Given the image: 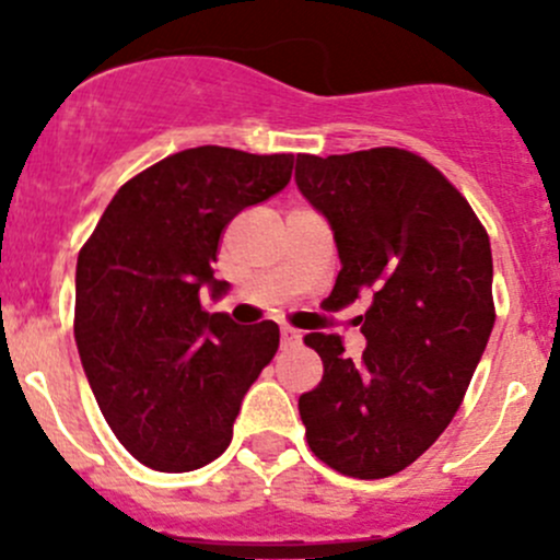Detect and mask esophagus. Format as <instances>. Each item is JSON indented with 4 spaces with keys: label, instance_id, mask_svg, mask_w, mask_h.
<instances>
[{
    "label": "esophagus",
    "instance_id": "34e87169",
    "mask_svg": "<svg viewBox=\"0 0 560 560\" xmlns=\"http://www.w3.org/2000/svg\"><path fill=\"white\" fill-rule=\"evenodd\" d=\"M295 343H301V332L292 327H281V347H295Z\"/></svg>",
    "mask_w": 560,
    "mask_h": 560
}]
</instances>
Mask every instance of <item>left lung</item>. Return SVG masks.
<instances>
[{"label": "left lung", "mask_w": 560, "mask_h": 560, "mask_svg": "<svg viewBox=\"0 0 560 560\" xmlns=\"http://www.w3.org/2000/svg\"><path fill=\"white\" fill-rule=\"evenodd\" d=\"M295 180L336 235L338 308L371 295L363 360L336 332L303 341L322 382L298 400L312 453L358 479L404 471L453 422L495 322L488 230L450 178L395 145L298 154Z\"/></svg>", "instance_id": "obj_1"}]
</instances>
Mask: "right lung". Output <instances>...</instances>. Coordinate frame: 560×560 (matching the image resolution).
<instances>
[{"label": "right lung", "instance_id": "right-lung-1", "mask_svg": "<svg viewBox=\"0 0 560 560\" xmlns=\"http://www.w3.org/2000/svg\"><path fill=\"white\" fill-rule=\"evenodd\" d=\"M295 154L197 145L129 178L78 254L75 341L110 431L135 460L180 474L228 450L279 325L208 314L219 238L290 184Z\"/></svg>", "mask_w": 560, "mask_h": 560}]
</instances>
